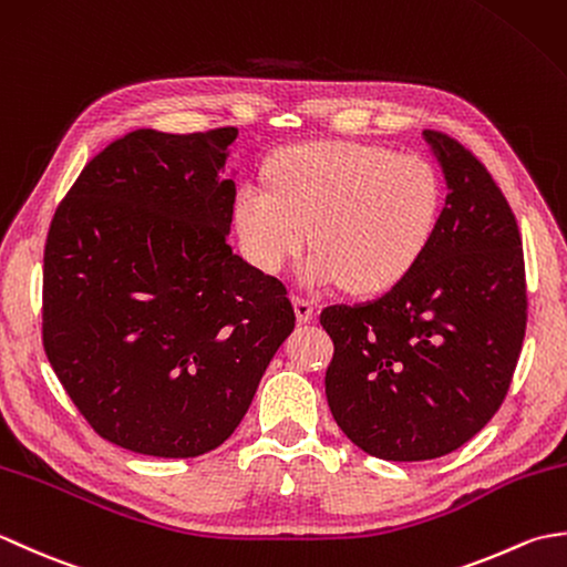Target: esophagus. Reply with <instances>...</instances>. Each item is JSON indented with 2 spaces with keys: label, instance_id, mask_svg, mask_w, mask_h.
Masks as SVG:
<instances>
[{
  "label": "esophagus",
  "instance_id": "esophagus-1",
  "mask_svg": "<svg viewBox=\"0 0 567 567\" xmlns=\"http://www.w3.org/2000/svg\"><path fill=\"white\" fill-rule=\"evenodd\" d=\"M292 305H295V315H297V321H299V323H307V321L315 319V305H311L309 299L295 297Z\"/></svg>",
  "mask_w": 567,
  "mask_h": 567
}]
</instances>
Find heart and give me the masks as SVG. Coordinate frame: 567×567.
<instances>
[{"label": "heart", "instance_id": "heart-1", "mask_svg": "<svg viewBox=\"0 0 567 567\" xmlns=\"http://www.w3.org/2000/svg\"><path fill=\"white\" fill-rule=\"evenodd\" d=\"M441 183L416 155L346 141L297 143L268 161V185L240 183L234 226L262 272H282L315 240L299 268L311 292L348 285L375 295L400 285L431 246Z\"/></svg>", "mask_w": 567, "mask_h": 567}]
</instances>
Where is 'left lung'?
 Masks as SVG:
<instances>
[{
	"label": "left lung",
	"instance_id": "1",
	"mask_svg": "<svg viewBox=\"0 0 567 567\" xmlns=\"http://www.w3.org/2000/svg\"><path fill=\"white\" fill-rule=\"evenodd\" d=\"M424 141L449 187L431 246L400 285L333 305L327 400L336 424L382 461H431L485 429L507 396L526 331L519 226L473 153Z\"/></svg>",
	"mask_w": 567,
	"mask_h": 567
}]
</instances>
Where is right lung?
Instances as JSON below:
<instances>
[{
  "label": "right lung",
  "instance_id": "right-lung-1",
  "mask_svg": "<svg viewBox=\"0 0 567 567\" xmlns=\"http://www.w3.org/2000/svg\"><path fill=\"white\" fill-rule=\"evenodd\" d=\"M236 128L131 131L84 165L43 256V346L102 439L158 457L221 445L295 329L277 277L228 246Z\"/></svg>",
  "mask_w": 567,
  "mask_h": 567
}]
</instances>
